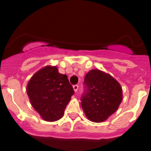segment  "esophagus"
<instances>
[{"label":"esophagus","instance_id":"esophagus-1","mask_svg":"<svg viewBox=\"0 0 151 151\" xmlns=\"http://www.w3.org/2000/svg\"><path fill=\"white\" fill-rule=\"evenodd\" d=\"M73 89H74L75 92H76L78 89V85H73Z\"/></svg>","mask_w":151,"mask_h":151}]
</instances>
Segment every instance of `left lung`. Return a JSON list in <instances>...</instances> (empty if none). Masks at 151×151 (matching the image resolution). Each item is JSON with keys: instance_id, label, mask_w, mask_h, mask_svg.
Here are the masks:
<instances>
[{"instance_id": "left-lung-1", "label": "left lung", "mask_w": 151, "mask_h": 151, "mask_svg": "<svg viewBox=\"0 0 151 151\" xmlns=\"http://www.w3.org/2000/svg\"><path fill=\"white\" fill-rule=\"evenodd\" d=\"M86 85L82 97V107L89 120L102 122L118 110L122 101L120 84L110 74L91 69L86 74Z\"/></svg>"}]
</instances>
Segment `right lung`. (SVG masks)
I'll use <instances>...</instances> for the list:
<instances>
[{"label": "right lung", "instance_id": "add662e5", "mask_svg": "<svg viewBox=\"0 0 151 151\" xmlns=\"http://www.w3.org/2000/svg\"><path fill=\"white\" fill-rule=\"evenodd\" d=\"M26 91L32 107L47 122L63 116L74 94L67 76L60 74L55 66H46L36 72L28 82Z\"/></svg>", "mask_w": 151, "mask_h": 151}]
</instances>
